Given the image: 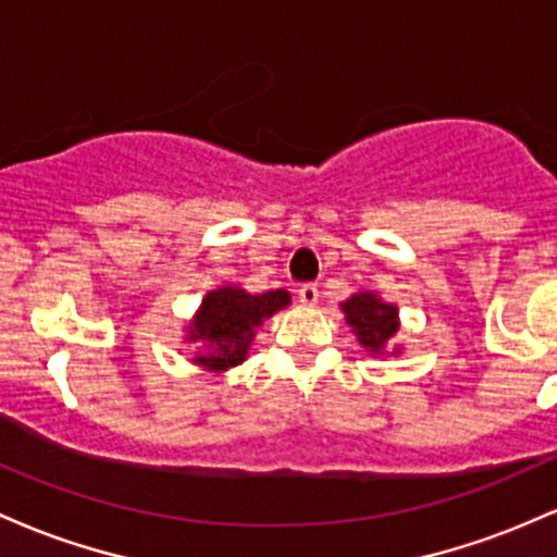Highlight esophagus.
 <instances>
[{
    "label": "esophagus",
    "instance_id": "esophagus-1",
    "mask_svg": "<svg viewBox=\"0 0 557 557\" xmlns=\"http://www.w3.org/2000/svg\"><path fill=\"white\" fill-rule=\"evenodd\" d=\"M299 295V302L302 305H315L318 302V286L315 284H302L297 289Z\"/></svg>",
    "mask_w": 557,
    "mask_h": 557
}]
</instances>
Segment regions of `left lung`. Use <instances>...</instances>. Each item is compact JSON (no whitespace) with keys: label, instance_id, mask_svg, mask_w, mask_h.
I'll return each mask as SVG.
<instances>
[{"label":"left lung","instance_id":"1","mask_svg":"<svg viewBox=\"0 0 557 557\" xmlns=\"http://www.w3.org/2000/svg\"><path fill=\"white\" fill-rule=\"evenodd\" d=\"M342 310H345V321L352 326L362 349L371 355H384L399 329L395 305L384 302L373 292H358L347 302H342ZM397 352V347L392 349V355Z\"/></svg>","mask_w":557,"mask_h":557}]
</instances>
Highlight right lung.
<instances>
[{
	"mask_svg": "<svg viewBox=\"0 0 557 557\" xmlns=\"http://www.w3.org/2000/svg\"><path fill=\"white\" fill-rule=\"evenodd\" d=\"M289 302V292L284 289L249 295L242 286H218L208 292L186 331V339L205 347L195 362L215 373L245 362L252 347L255 329Z\"/></svg>",
	"mask_w": 557,
	"mask_h": 557,
	"instance_id": "right-lung-1",
	"label": "right lung"
}]
</instances>
